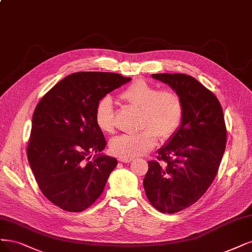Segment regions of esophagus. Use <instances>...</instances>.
Here are the masks:
<instances>
[{
    "mask_svg": "<svg viewBox=\"0 0 252 252\" xmlns=\"http://www.w3.org/2000/svg\"><path fill=\"white\" fill-rule=\"evenodd\" d=\"M119 160L121 161V162H125V163H127V162H130L132 160V158H119Z\"/></svg>",
    "mask_w": 252,
    "mask_h": 252,
    "instance_id": "esophagus-1",
    "label": "esophagus"
}]
</instances>
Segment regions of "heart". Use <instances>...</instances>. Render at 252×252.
Returning <instances> with one entry per match:
<instances>
[{
	"label": "heart",
	"mask_w": 252,
	"mask_h": 252,
	"mask_svg": "<svg viewBox=\"0 0 252 252\" xmlns=\"http://www.w3.org/2000/svg\"><path fill=\"white\" fill-rule=\"evenodd\" d=\"M121 98L130 106L141 109L140 128L137 134H124L110 142V152L119 158H133L150 152L158 143L168 141L178 131L184 119V102L174 91H160L158 86L135 80L126 88ZM94 121L101 131L114 133L116 112L112 100L102 98L94 111Z\"/></svg>",
	"instance_id": "obj_1"
}]
</instances>
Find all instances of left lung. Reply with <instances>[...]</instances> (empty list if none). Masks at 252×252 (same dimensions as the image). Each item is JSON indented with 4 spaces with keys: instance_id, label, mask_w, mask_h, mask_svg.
<instances>
[{
    "instance_id": "obj_1",
    "label": "left lung",
    "mask_w": 252,
    "mask_h": 252,
    "mask_svg": "<svg viewBox=\"0 0 252 252\" xmlns=\"http://www.w3.org/2000/svg\"><path fill=\"white\" fill-rule=\"evenodd\" d=\"M168 84L184 102L178 131L148 162L144 189L150 203L173 214L199 200L218 172L226 145V127L219 100L195 78L186 74H152Z\"/></svg>"
}]
</instances>
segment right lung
Listing matches in <instances>:
<instances>
[{
  "mask_svg": "<svg viewBox=\"0 0 252 252\" xmlns=\"http://www.w3.org/2000/svg\"><path fill=\"white\" fill-rule=\"evenodd\" d=\"M131 78L116 73L66 76L38 102L32 118L27 156L45 197L66 212H82L103 193L117 164L99 153L105 137L94 121L98 102Z\"/></svg>",
  "mask_w": 252,
  "mask_h": 252,
  "instance_id": "1",
  "label": "right lung"
}]
</instances>
